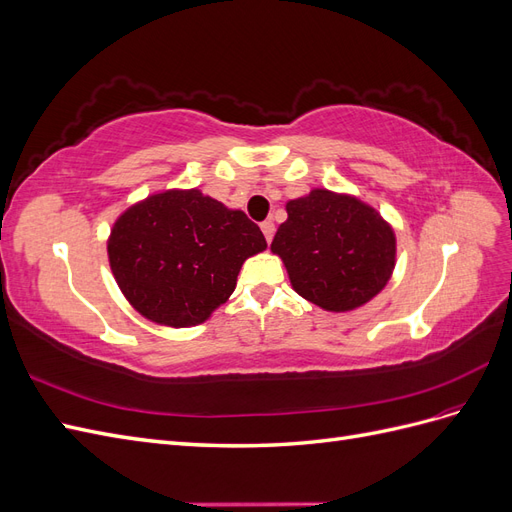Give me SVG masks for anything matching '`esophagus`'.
Segmentation results:
<instances>
[{
  "label": "esophagus",
  "instance_id": "1",
  "mask_svg": "<svg viewBox=\"0 0 512 512\" xmlns=\"http://www.w3.org/2000/svg\"><path fill=\"white\" fill-rule=\"evenodd\" d=\"M260 228H262V235H265L267 243H271V239H273V232H275V224H273L271 220H267V222H262V224H260Z\"/></svg>",
  "mask_w": 512,
  "mask_h": 512
}]
</instances>
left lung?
<instances>
[{"label":"left lung","mask_w":512,"mask_h":512,"mask_svg":"<svg viewBox=\"0 0 512 512\" xmlns=\"http://www.w3.org/2000/svg\"><path fill=\"white\" fill-rule=\"evenodd\" d=\"M288 220L271 250L284 260L290 284L327 312H350L371 301L395 269V232L359 198L316 188L286 203Z\"/></svg>","instance_id":"left-lung-1"}]
</instances>
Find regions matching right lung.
<instances>
[{
  "mask_svg": "<svg viewBox=\"0 0 512 512\" xmlns=\"http://www.w3.org/2000/svg\"><path fill=\"white\" fill-rule=\"evenodd\" d=\"M267 250L239 209L200 190H166L123 211L108 262L123 297L164 327H196L228 301L243 262Z\"/></svg>",
  "mask_w": 512,
  "mask_h": 512,
  "instance_id": "add662e5",
  "label": "right lung"
}]
</instances>
